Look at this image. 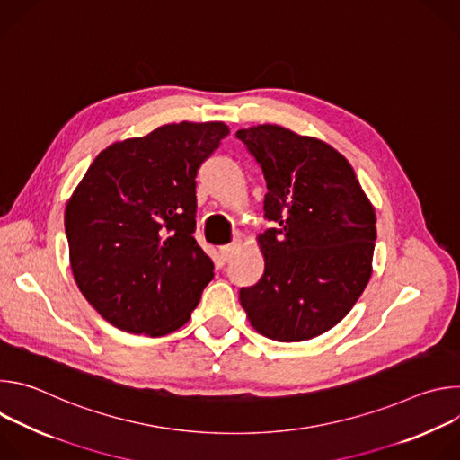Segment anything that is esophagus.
<instances>
[{
  "label": "esophagus",
  "mask_w": 460,
  "mask_h": 460,
  "mask_svg": "<svg viewBox=\"0 0 460 460\" xmlns=\"http://www.w3.org/2000/svg\"><path fill=\"white\" fill-rule=\"evenodd\" d=\"M234 251H236V243L222 245V247H220V256H222V260H224V261H229L231 256L234 254Z\"/></svg>",
  "instance_id": "34e87169"
}]
</instances>
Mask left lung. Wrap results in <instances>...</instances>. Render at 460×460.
<instances>
[{"label": "left lung", "instance_id": "1", "mask_svg": "<svg viewBox=\"0 0 460 460\" xmlns=\"http://www.w3.org/2000/svg\"><path fill=\"white\" fill-rule=\"evenodd\" d=\"M264 171V218L258 236L266 270L240 289L258 333L279 342L318 337L339 323L371 277L375 209L349 162L316 138L280 125L236 130Z\"/></svg>", "mask_w": 460, "mask_h": 460}]
</instances>
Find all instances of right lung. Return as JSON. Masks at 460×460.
I'll use <instances>...</instances> for the list:
<instances>
[{
    "mask_svg": "<svg viewBox=\"0 0 460 460\" xmlns=\"http://www.w3.org/2000/svg\"><path fill=\"white\" fill-rule=\"evenodd\" d=\"M229 135L222 121L169 123L102 151L65 208L75 280L118 330L162 337L213 280L194 240L196 172Z\"/></svg>",
    "mask_w": 460,
    "mask_h": 460,
    "instance_id": "obj_1",
    "label": "right lung"
}]
</instances>
